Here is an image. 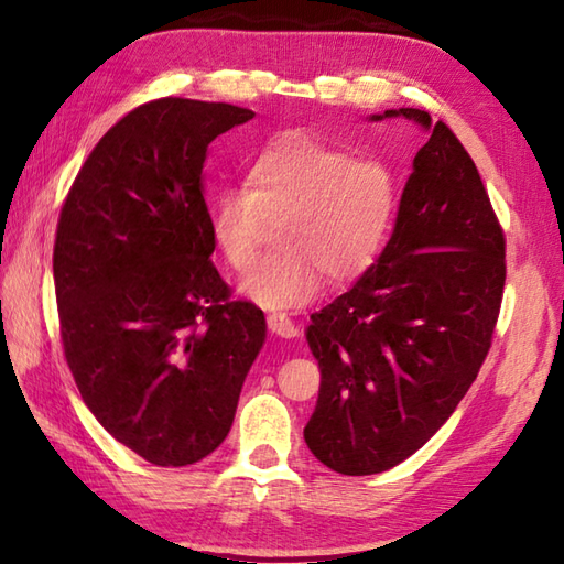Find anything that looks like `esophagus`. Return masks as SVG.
<instances>
[{
  "label": "esophagus",
  "instance_id": "1",
  "mask_svg": "<svg viewBox=\"0 0 564 564\" xmlns=\"http://www.w3.org/2000/svg\"><path fill=\"white\" fill-rule=\"evenodd\" d=\"M265 321H269V330L273 335L285 337V340H291V337L299 335V327H295V323L285 313H271Z\"/></svg>",
  "mask_w": 564,
  "mask_h": 564
}]
</instances>
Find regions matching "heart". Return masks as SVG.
I'll list each match as a JSON object with an SVG mask.
<instances>
[{"instance_id": "1", "label": "heart", "mask_w": 564, "mask_h": 564, "mask_svg": "<svg viewBox=\"0 0 564 564\" xmlns=\"http://www.w3.org/2000/svg\"><path fill=\"white\" fill-rule=\"evenodd\" d=\"M399 180L387 160L355 155L311 132H283L249 170L247 187H224L209 209V234L237 273L251 271L271 224L281 253L263 261L241 293L269 311L311 303L323 279L352 281L372 269L392 231Z\"/></svg>"}]
</instances>
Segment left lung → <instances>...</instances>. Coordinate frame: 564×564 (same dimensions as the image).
Wrapping results in <instances>:
<instances>
[{"label": "left lung", "mask_w": 564, "mask_h": 564, "mask_svg": "<svg viewBox=\"0 0 564 564\" xmlns=\"http://www.w3.org/2000/svg\"><path fill=\"white\" fill-rule=\"evenodd\" d=\"M384 118L426 132L392 239L305 330L321 392L303 436L343 476L402 464L454 414L488 355L506 283L503 231L458 138L419 108L370 116Z\"/></svg>", "instance_id": "left-lung-1"}]
</instances>
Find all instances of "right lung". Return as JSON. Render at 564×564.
I'll use <instances>...</instances> for the list:
<instances>
[{"instance_id":"obj_1","label":"right lung","mask_w":564,"mask_h":564,"mask_svg":"<svg viewBox=\"0 0 564 564\" xmlns=\"http://www.w3.org/2000/svg\"><path fill=\"white\" fill-rule=\"evenodd\" d=\"M253 110L160 98L90 152L61 209L54 285L66 362L106 432L155 466L209 456L265 343L209 261L212 140Z\"/></svg>"}]
</instances>
